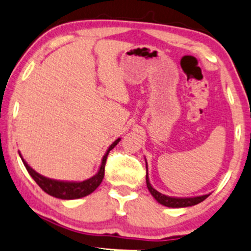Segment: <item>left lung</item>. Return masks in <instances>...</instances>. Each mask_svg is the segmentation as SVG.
Masks as SVG:
<instances>
[{"label":"left lung","mask_w":251,"mask_h":251,"mask_svg":"<svg viewBox=\"0 0 251 251\" xmlns=\"http://www.w3.org/2000/svg\"><path fill=\"white\" fill-rule=\"evenodd\" d=\"M146 185H148L149 191L151 192V195L155 198V201L158 203H160L162 205L169 206V208H185V206H192L196 204L203 201L205 198L209 197V195L200 196V197H191V198H175V197H169V196L162 195L160 192H158L157 190H154L150 184L148 175H146Z\"/></svg>","instance_id":"left-lung-1"}]
</instances>
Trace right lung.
<instances>
[{
  "mask_svg": "<svg viewBox=\"0 0 251 251\" xmlns=\"http://www.w3.org/2000/svg\"><path fill=\"white\" fill-rule=\"evenodd\" d=\"M119 142L120 139H117L116 142L109 146L107 152H106V154L103 155L102 158L101 166H100L99 172H98L94 177L89 178L87 180L80 181V183L59 181V180H54V179H50V178L43 177V176L39 175L37 172L34 171V170L25 162L22 155H21V159L25 164V169H27L28 174L31 176V178L36 181L37 185H39L43 191L47 192L48 195L53 196V197L61 198V200H75V198H81L89 194H92V192H93L94 190L101 184L103 176H105V165H106V160H107V155L109 153V151H111L112 149H114V146H116Z\"/></svg>",
  "mask_w": 251,
  "mask_h": 251,
  "instance_id": "1",
  "label": "right lung"
}]
</instances>
